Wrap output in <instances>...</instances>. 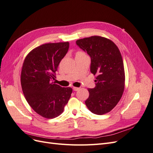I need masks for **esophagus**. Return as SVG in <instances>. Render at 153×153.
I'll return each mask as SVG.
<instances>
[{
    "instance_id": "esophagus-1",
    "label": "esophagus",
    "mask_w": 153,
    "mask_h": 153,
    "mask_svg": "<svg viewBox=\"0 0 153 153\" xmlns=\"http://www.w3.org/2000/svg\"><path fill=\"white\" fill-rule=\"evenodd\" d=\"M79 89H80L79 88H77V87H73V90H74V91H78V90H79Z\"/></svg>"
}]
</instances>
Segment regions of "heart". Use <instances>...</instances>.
Here are the masks:
<instances>
[{
    "label": "heart",
    "instance_id": "1",
    "mask_svg": "<svg viewBox=\"0 0 153 153\" xmlns=\"http://www.w3.org/2000/svg\"><path fill=\"white\" fill-rule=\"evenodd\" d=\"M81 53H82V52H81V51H79V52L77 53L76 55H77V54H81Z\"/></svg>",
    "mask_w": 153,
    "mask_h": 153
}]
</instances>
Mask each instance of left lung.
I'll use <instances>...</instances> for the list:
<instances>
[{
    "mask_svg": "<svg viewBox=\"0 0 153 153\" xmlns=\"http://www.w3.org/2000/svg\"><path fill=\"white\" fill-rule=\"evenodd\" d=\"M77 45L91 58V72L97 76L95 87L88 89L85 101L91 112L102 115L119 102L125 88V69L121 54L110 39L91 36L76 41Z\"/></svg>",
    "mask_w": 153,
    "mask_h": 153,
    "instance_id": "left-lung-1",
    "label": "left lung"
}]
</instances>
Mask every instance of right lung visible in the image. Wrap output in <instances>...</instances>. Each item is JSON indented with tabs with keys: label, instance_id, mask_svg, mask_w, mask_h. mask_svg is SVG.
Listing matches in <instances>:
<instances>
[{
	"label": "right lung",
	"instance_id": "1",
	"mask_svg": "<svg viewBox=\"0 0 153 153\" xmlns=\"http://www.w3.org/2000/svg\"><path fill=\"white\" fill-rule=\"evenodd\" d=\"M68 48V42L42 44L29 53L23 63L21 85L25 99L34 111L48 119L62 114L72 92L71 88L53 82Z\"/></svg>",
	"mask_w": 153,
	"mask_h": 153
}]
</instances>
